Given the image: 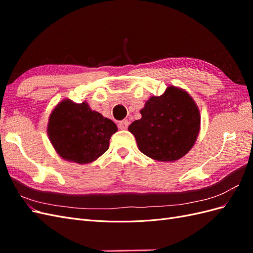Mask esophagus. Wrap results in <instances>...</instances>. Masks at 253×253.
Wrapping results in <instances>:
<instances>
[{"mask_svg":"<svg viewBox=\"0 0 253 253\" xmlns=\"http://www.w3.org/2000/svg\"><path fill=\"white\" fill-rule=\"evenodd\" d=\"M118 126L120 129H126L128 126V121L127 120H122L118 124Z\"/></svg>","mask_w":253,"mask_h":253,"instance_id":"1","label":"esophagus"}]
</instances>
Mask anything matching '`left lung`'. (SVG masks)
I'll list each match as a JSON object with an SVG mask.
<instances>
[{
	"label": "left lung",
	"instance_id": "obj_1",
	"mask_svg": "<svg viewBox=\"0 0 253 253\" xmlns=\"http://www.w3.org/2000/svg\"><path fill=\"white\" fill-rule=\"evenodd\" d=\"M140 114L128 131L144 155L173 163L192 149L201 129V114L185 89L168 86L162 96H152Z\"/></svg>",
	"mask_w": 253,
	"mask_h": 253
}]
</instances>
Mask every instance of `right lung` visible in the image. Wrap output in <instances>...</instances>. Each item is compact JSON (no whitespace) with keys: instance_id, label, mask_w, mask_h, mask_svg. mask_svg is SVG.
<instances>
[{"instance_id":"obj_1","label":"right lung","mask_w":253,"mask_h":253,"mask_svg":"<svg viewBox=\"0 0 253 253\" xmlns=\"http://www.w3.org/2000/svg\"><path fill=\"white\" fill-rule=\"evenodd\" d=\"M117 126L90 110L87 102L75 103L70 99L59 102L49 115L47 134L57 154L67 162L90 164L110 147Z\"/></svg>"}]
</instances>
